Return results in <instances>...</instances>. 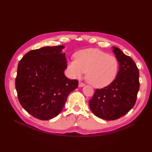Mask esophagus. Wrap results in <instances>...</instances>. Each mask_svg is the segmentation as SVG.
<instances>
[{"label":"esophagus","instance_id":"1","mask_svg":"<svg viewBox=\"0 0 152 152\" xmlns=\"http://www.w3.org/2000/svg\"><path fill=\"white\" fill-rule=\"evenodd\" d=\"M84 86H85V84H84L83 82H79V87H83Z\"/></svg>","mask_w":152,"mask_h":152}]
</instances>
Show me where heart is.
<instances>
[{
	"label": "heart",
	"instance_id": "heart-1",
	"mask_svg": "<svg viewBox=\"0 0 152 152\" xmlns=\"http://www.w3.org/2000/svg\"><path fill=\"white\" fill-rule=\"evenodd\" d=\"M75 60L68 63V68L73 77L80 79L86 72V79L96 88H103L115 79L118 71L117 58L97 49L78 51Z\"/></svg>",
	"mask_w": 152,
	"mask_h": 152
}]
</instances>
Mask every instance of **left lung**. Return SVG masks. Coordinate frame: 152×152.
<instances>
[{"instance_id":"8db88e82","label":"left lung","mask_w":152,"mask_h":152,"mask_svg":"<svg viewBox=\"0 0 152 152\" xmlns=\"http://www.w3.org/2000/svg\"><path fill=\"white\" fill-rule=\"evenodd\" d=\"M112 48L119 63L117 77L108 86L96 89L89 102L95 115L107 121L116 120L129 112L140 89L139 70L134 61L120 49Z\"/></svg>"}]
</instances>
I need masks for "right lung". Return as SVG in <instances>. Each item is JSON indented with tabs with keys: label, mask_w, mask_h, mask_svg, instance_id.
Listing matches in <instances>:
<instances>
[{
	"label": "right lung",
	"mask_w": 152,
	"mask_h": 152,
	"mask_svg": "<svg viewBox=\"0 0 152 152\" xmlns=\"http://www.w3.org/2000/svg\"><path fill=\"white\" fill-rule=\"evenodd\" d=\"M63 45L43 47L27 53L18 63L15 85L18 100L26 111L47 121L61 112L68 94L79 82L70 80Z\"/></svg>",
	"instance_id": "right-lung-1"
}]
</instances>
